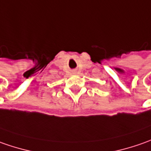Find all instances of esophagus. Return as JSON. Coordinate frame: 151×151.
<instances>
[{"label":"esophagus","mask_w":151,"mask_h":151,"mask_svg":"<svg viewBox=\"0 0 151 151\" xmlns=\"http://www.w3.org/2000/svg\"><path fill=\"white\" fill-rule=\"evenodd\" d=\"M73 73H75V71H73Z\"/></svg>","instance_id":"esophagus-1"}]
</instances>
